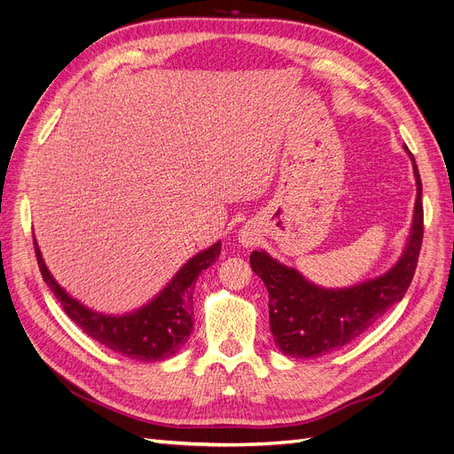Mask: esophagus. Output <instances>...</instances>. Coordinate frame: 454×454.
Segmentation results:
<instances>
[{
  "mask_svg": "<svg viewBox=\"0 0 454 454\" xmlns=\"http://www.w3.org/2000/svg\"><path fill=\"white\" fill-rule=\"evenodd\" d=\"M257 240H259V232H257L255 227L244 225V227L239 231V242H240L242 246H246V248H248V246H255Z\"/></svg>",
  "mask_w": 454,
  "mask_h": 454,
  "instance_id": "34e87169",
  "label": "esophagus"
}]
</instances>
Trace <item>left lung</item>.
<instances>
[{"instance_id": "8db88e82", "label": "left lung", "mask_w": 454, "mask_h": 454, "mask_svg": "<svg viewBox=\"0 0 454 454\" xmlns=\"http://www.w3.org/2000/svg\"><path fill=\"white\" fill-rule=\"evenodd\" d=\"M409 153V151H407ZM417 200L402 257L377 278L348 287H322L267 252H252L250 265L269 292V324L277 347L292 358H316L360 337L397 301L413 280L422 244V182L415 157Z\"/></svg>"}]
</instances>
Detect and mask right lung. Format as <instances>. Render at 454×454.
Returning a JSON list of instances; mask_svg holds the SVG:
<instances>
[{"label": "right lung", "mask_w": 454, "mask_h": 454, "mask_svg": "<svg viewBox=\"0 0 454 454\" xmlns=\"http://www.w3.org/2000/svg\"><path fill=\"white\" fill-rule=\"evenodd\" d=\"M37 265L45 284L60 301L66 314L83 332L109 350L132 360L159 362L180 350L193 332V290L199 274L222 254V240L199 252L176 272L160 294L127 314H104L85 307L52 278L34 237Z\"/></svg>", "instance_id": "add662e5"}]
</instances>
